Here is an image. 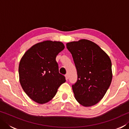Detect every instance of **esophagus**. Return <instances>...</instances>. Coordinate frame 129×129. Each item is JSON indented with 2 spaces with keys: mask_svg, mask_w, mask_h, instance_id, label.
<instances>
[{
  "mask_svg": "<svg viewBox=\"0 0 129 129\" xmlns=\"http://www.w3.org/2000/svg\"><path fill=\"white\" fill-rule=\"evenodd\" d=\"M65 79H66V80H68V75H65Z\"/></svg>",
  "mask_w": 129,
  "mask_h": 129,
  "instance_id": "34e87169",
  "label": "esophagus"
}]
</instances>
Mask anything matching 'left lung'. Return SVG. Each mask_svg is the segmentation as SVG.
<instances>
[{
    "instance_id": "left-lung-1",
    "label": "left lung",
    "mask_w": 129,
    "mask_h": 129,
    "mask_svg": "<svg viewBox=\"0 0 129 129\" xmlns=\"http://www.w3.org/2000/svg\"><path fill=\"white\" fill-rule=\"evenodd\" d=\"M72 55L78 78L72 85L77 101L85 107L94 105L104 97L112 82V61L93 41L81 39L67 43Z\"/></svg>"
}]
</instances>
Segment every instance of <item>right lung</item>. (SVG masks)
<instances>
[{"mask_svg":"<svg viewBox=\"0 0 129 129\" xmlns=\"http://www.w3.org/2000/svg\"><path fill=\"white\" fill-rule=\"evenodd\" d=\"M61 41L46 40L28 49L19 62V81L23 90L34 101L44 104L53 99L65 77L58 72L56 61L64 49Z\"/></svg>","mask_w":129,"mask_h":129,"instance_id":"obj_1","label":"right lung"}]
</instances>
